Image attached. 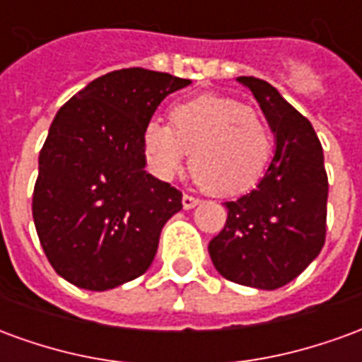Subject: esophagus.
I'll return each mask as SVG.
<instances>
[{
    "label": "esophagus",
    "instance_id": "34e87169",
    "mask_svg": "<svg viewBox=\"0 0 362 362\" xmlns=\"http://www.w3.org/2000/svg\"><path fill=\"white\" fill-rule=\"evenodd\" d=\"M197 204H199V197L189 196V194H184V196H182V205H184V209H194Z\"/></svg>",
    "mask_w": 362,
    "mask_h": 362
}]
</instances>
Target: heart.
<instances>
[{
	"mask_svg": "<svg viewBox=\"0 0 362 362\" xmlns=\"http://www.w3.org/2000/svg\"><path fill=\"white\" fill-rule=\"evenodd\" d=\"M192 153V173L217 196L256 186L272 157V134L258 112L228 96L204 95L176 104L170 126L158 119L143 129L151 173L170 180Z\"/></svg>",
	"mask_w": 362,
	"mask_h": 362,
	"instance_id": "heart-1",
	"label": "heart"
}]
</instances>
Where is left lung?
<instances>
[{"mask_svg":"<svg viewBox=\"0 0 362 362\" xmlns=\"http://www.w3.org/2000/svg\"><path fill=\"white\" fill-rule=\"evenodd\" d=\"M275 134V155L250 194L225 202L227 223L209 243L215 269L273 291L298 277L326 243L327 174L314 127L267 81L238 77Z\"/></svg>","mask_w":362,"mask_h":362,"instance_id":"obj_1","label":"left lung"}]
</instances>
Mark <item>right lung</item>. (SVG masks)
I'll return each instance as SVG.
<instances>
[{"label": "right lung", "instance_id": "1", "mask_svg": "<svg viewBox=\"0 0 362 362\" xmlns=\"http://www.w3.org/2000/svg\"><path fill=\"white\" fill-rule=\"evenodd\" d=\"M189 79L143 67L118 69L71 96L38 157L33 217L58 275L87 291L139 277L157 254L182 192L145 170L143 129Z\"/></svg>", "mask_w": 362, "mask_h": 362}]
</instances>
